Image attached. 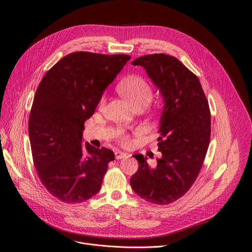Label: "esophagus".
I'll list each match as a JSON object with an SVG mask.
<instances>
[{
  "label": "esophagus",
  "mask_w": 252,
  "mask_h": 252,
  "mask_svg": "<svg viewBox=\"0 0 252 252\" xmlns=\"http://www.w3.org/2000/svg\"><path fill=\"white\" fill-rule=\"evenodd\" d=\"M114 154H115V158L116 159H122V158H125V157H126V153H125V152H123V151H115L114 152Z\"/></svg>",
  "instance_id": "obj_1"
}]
</instances>
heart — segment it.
<instances>
[{
	"label": "heart",
	"mask_w": 252,
	"mask_h": 252,
	"mask_svg": "<svg viewBox=\"0 0 252 252\" xmlns=\"http://www.w3.org/2000/svg\"><path fill=\"white\" fill-rule=\"evenodd\" d=\"M118 92L130 103L133 107H146L152 99V89L149 84L140 76H129L118 85ZM105 101L101 99V104ZM124 142H127V138L122 134Z\"/></svg>",
	"instance_id": "1"
}]
</instances>
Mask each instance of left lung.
<instances>
[{
	"label": "left lung",
	"instance_id": "obj_1",
	"mask_svg": "<svg viewBox=\"0 0 252 252\" xmlns=\"http://www.w3.org/2000/svg\"><path fill=\"white\" fill-rule=\"evenodd\" d=\"M142 66L160 93L163 108L159 118L157 165L136 154L137 173L130 187L154 204L178 200L195 182L201 169L210 140V111L198 77L177 58L152 54L131 62Z\"/></svg>",
	"mask_w": 252,
	"mask_h": 252
}]
</instances>
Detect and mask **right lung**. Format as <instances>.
<instances>
[{
  "mask_svg": "<svg viewBox=\"0 0 252 252\" xmlns=\"http://www.w3.org/2000/svg\"><path fill=\"white\" fill-rule=\"evenodd\" d=\"M128 55L75 52L45 74L29 121L32 159L45 188L66 203H81L101 188L114 153L83 145L84 125Z\"/></svg>",
  "mask_w": 252,
  "mask_h": 252,
  "instance_id": "right-lung-1",
  "label": "right lung"
}]
</instances>
